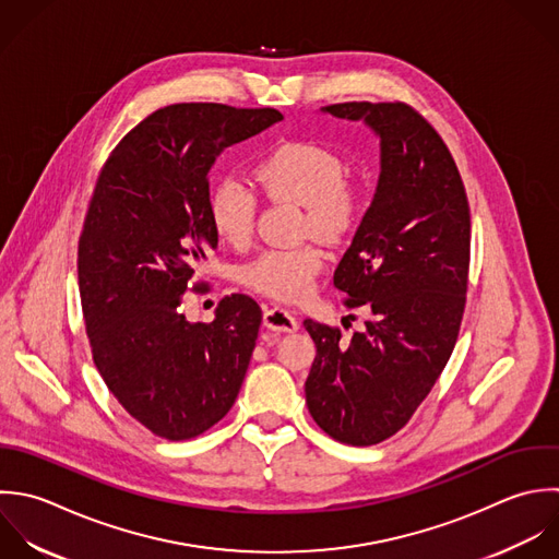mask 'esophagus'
Segmentation results:
<instances>
[{
	"instance_id": "1",
	"label": "esophagus",
	"mask_w": 559,
	"mask_h": 559,
	"mask_svg": "<svg viewBox=\"0 0 559 559\" xmlns=\"http://www.w3.org/2000/svg\"><path fill=\"white\" fill-rule=\"evenodd\" d=\"M263 324L272 331H283V333H294L300 326L298 320L283 307H265Z\"/></svg>"
}]
</instances>
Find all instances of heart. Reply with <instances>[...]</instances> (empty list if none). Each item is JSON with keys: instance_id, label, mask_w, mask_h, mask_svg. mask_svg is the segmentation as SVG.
<instances>
[{"instance_id": "1", "label": "heart", "mask_w": 559, "mask_h": 559, "mask_svg": "<svg viewBox=\"0 0 559 559\" xmlns=\"http://www.w3.org/2000/svg\"><path fill=\"white\" fill-rule=\"evenodd\" d=\"M254 178L272 200L305 204L302 230L324 241H344L361 222L366 191L361 182L346 176L344 158L331 147L287 141L259 160ZM257 209V195L235 178H222L211 189V226L233 246L252 239ZM324 261V250L316 243L274 248L246 263L239 281L272 300L298 302L313 292Z\"/></svg>"}]
</instances>
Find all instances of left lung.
Returning a JSON list of instances; mask_svg holds the SVG:
<instances>
[{"mask_svg": "<svg viewBox=\"0 0 559 559\" xmlns=\"http://www.w3.org/2000/svg\"><path fill=\"white\" fill-rule=\"evenodd\" d=\"M381 136V178L333 285L370 318L350 340L305 320L316 359L305 383L316 425L342 444L399 433L429 396L457 344L471 267V206L436 128L405 102L324 106Z\"/></svg>", "mask_w": 559, "mask_h": 559, "instance_id": "1", "label": "left lung"}]
</instances>
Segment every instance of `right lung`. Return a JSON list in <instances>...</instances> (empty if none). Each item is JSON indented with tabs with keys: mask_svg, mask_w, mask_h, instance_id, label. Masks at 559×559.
Wrapping results in <instances>:
<instances>
[{
	"mask_svg": "<svg viewBox=\"0 0 559 559\" xmlns=\"http://www.w3.org/2000/svg\"><path fill=\"white\" fill-rule=\"evenodd\" d=\"M276 108L171 104L136 123L106 158L78 241V285L93 364L119 405L154 436L180 442L235 405L261 326L246 294L213 322H187L182 294L217 248L209 171L239 141L281 121Z\"/></svg>",
	"mask_w": 559,
	"mask_h": 559,
	"instance_id": "obj_1",
	"label": "right lung"
}]
</instances>
